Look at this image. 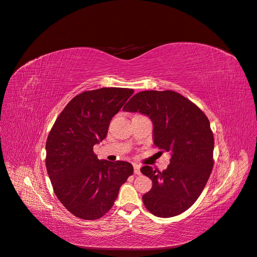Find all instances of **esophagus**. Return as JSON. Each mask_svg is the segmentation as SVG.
<instances>
[{
  "instance_id": "obj_1",
  "label": "esophagus",
  "mask_w": 257,
  "mask_h": 257,
  "mask_svg": "<svg viewBox=\"0 0 257 257\" xmlns=\"http://www.w3.org/2000/svg\"><path fill=\"white\" fill-rule=\"evenodd\" d=\"M133 168H134V174L137 175L141 174V167L139 165H133Z\"/></svg>"
}]
</instances>
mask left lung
Wrapping results in <instances>:
<instances>
[{"instance_id":"8db88e82","label":"left lung","mask_w":257,"mask_h":257,"mask_svg":"<svg viewBox=\"0 0 257 257\" xmlns=\"http://www.w3.org/2000/svg\"><path fill=\"white\" fill-rule=\"evenodd\" d=\"M123 110L149 117L155 146L171 154L163 172L150 166L141 169L153 183L143 196L146 208L159 218L182 213L199 198L213 167L214 141L207 116L173 90L138 92Z\"/></svg>"}]
</instances>
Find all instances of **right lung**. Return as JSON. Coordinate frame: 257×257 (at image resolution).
Returning <instances> with one entry per match:
<instances>
[{
  "label": "right lung",
  "instance_id": "1",
  "mask_svg": "<svg viewBox=\"0 0 257 257\" xmlns=\"http://www.w3.org/2000/svg\"><path fill=\"white\" fill-rule=\"evenodd\" d=\"M134 92L103 87L73 98L53 125L46 144V166L53 190L76 217L97 220L109 210L133 167L127 161L98 159L111 118Z\"/></svg>",
  "mask_w": 257,
  "mask_h": 257
}]
</instances>
